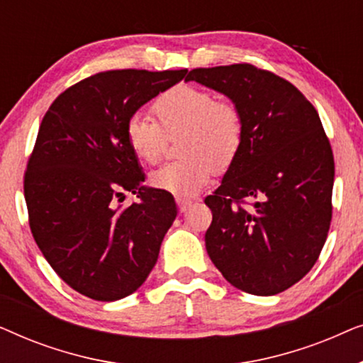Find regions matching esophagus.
<instances>
[{"label": "esophagus", "instance_id": "1", "mask_svg": "<svg viewBox=\"0 0 363 363\" xmlns=\"http://www.w3.org/2000/svg\"><path fill=\"white\" fill-rule=\"evenodd\" d=\"M177 203L178 206H180V211L185 213L188 208H190L193 205V200L191 198H183V196H177Z\"/></svg>", "mask_w": 363, "mask_h": 363}]
</instances>
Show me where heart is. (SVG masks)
Here are the masks:
<instances>
[{"mask_svg": "<svg viewBox=\"0 0 363 363\" xmlns=\"http://www.w3.org/2000/svg\"><path fill=\"white\" fill-rule=\"evenodd\" d=\"M158 118L135 113L127 121L125 138L137 158L155 165L165 153L168 135L185 130L180 153L185 158L168 163L150 175V185L177 196L200 191L216 170H225L240 152L245 122L235 102L216 99L208 89L175 86L153 104Z\"/></svg>", "mask_w": 363, "mask_h": 363, "instance_id": "heart-1", "label": "heart"}]
</instances>
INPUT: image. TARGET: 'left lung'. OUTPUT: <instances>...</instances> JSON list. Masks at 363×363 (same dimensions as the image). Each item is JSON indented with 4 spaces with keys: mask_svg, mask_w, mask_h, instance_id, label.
<instances>
[{
    "mask_svg": "<svg viewBox=\"0 0 363 363\" xmlns=\"http://www.w3.org/2000/svg\"><path fill=\"white\" fill-rule=\"evenodd\" d=\"M185 81L225 94L245 122L240 152L205 198L208 256L238 289L279 294L312 269L330 228L335 165L319 113L289 81L252 64L198 67Z\"/></svg>",
    "mask_w": 363,
    "mask_h": 363,
    "instance_id": "left-lung-1",
    "label": "left lung"
}]
</instances>
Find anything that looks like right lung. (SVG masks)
I'll return each instance as SVG.
<instances>
[{
	"mask_svg": "<svg viewBox=\"0 0 363 363\" xmlns=\"http://www.w3.org/2000/svg\"><path fill=\"white\" fill-rule=\"evenodd\" d=\"M180 71L97 72L59 94L39 125L24 172L29 228L56 274L94 301L143 284L177 216L172 193L145 188L127 121L185 77ZM130 191L139 201L116 203Z\"/></svg>",
	"mask_w": 363,
	"mask_h": 363,
	"instance_id": "1",
	"label": "right lung"
}]
</instances>
